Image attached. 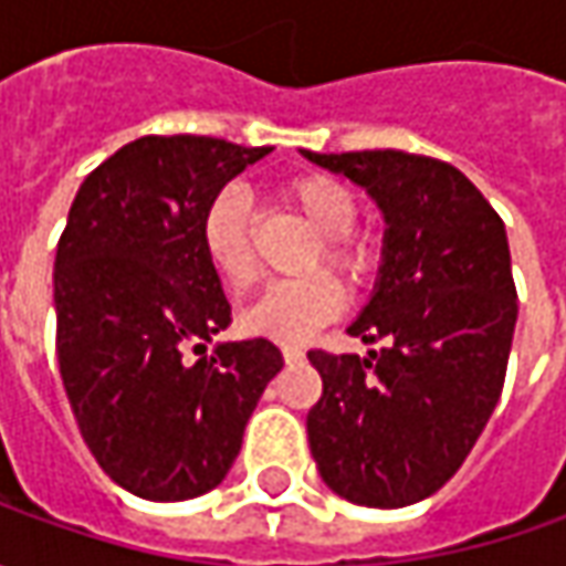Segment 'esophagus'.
<instances>
[{
	"mask_svg": "<svg viewBox=\"0 0 566 566\" xmlns=\"http://www.w3.org/2000/svg\"><path fill=\"white\" fill-rule=\"evenodd\" d=\"M280 353H283V359L290 361V365L305 359V349H302V346H295V343H283V346H280Z\"/></svg>",
	"mask_w": 566,
	"mask_h": 566,
	"instance_id": "34e87169",
	"label": "esophagus"
}]
</instances>
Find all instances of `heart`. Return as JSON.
I'll return each instance as SVG.
<instances>
[{
  "instance_id": "obj_1",
  "label": "heart",
  "mask_w": 566,
  "mask_h": 566,
  "mask_svg": "<svg viewBox=\"0 0 566 566\" xmlns=\"http://www.w3.org/2000/svg\"><path fill=\"white\" fill-rule=\"evenodd\" d=\"M283 198L321 232V249L315 251L312 268L334 271L361 286L378 271L380 254L368 235L359 229V198L356 191L324 172H305L283 186ZM201 249L210 271L223 280L232 293H245L258 280L254 258V217L251 201L242 186H223L201 213ZM343 286L334 273L317 271L298 280L271 283L261 298L245 308L242 327L254 337L276 343H302L343 312Z\"/></svg>"
}]
</instances>
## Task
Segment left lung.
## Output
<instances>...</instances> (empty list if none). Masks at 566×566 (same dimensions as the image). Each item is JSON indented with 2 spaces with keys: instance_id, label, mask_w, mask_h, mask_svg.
<instances>
[{
  "instance_id": "1",
  "label": "left lung",
  "mask_w": 566,
  "mask_h": 566,
  "mask_svg": "<svg viewBox=\"0 0 566 566\" xmlns=\"http://www.w3.org/2000/svg\"><path fill=\"white\" fill-rule=\"evenodd\" d=\"M368 188L387 220L371 302L349 334L380 353L312 349L321 400L308 409L317 472L361 507H406L463 467L501 397L513 327L507 232L457 166L402 154H312Z\"/></svg>"
}]
</instances>
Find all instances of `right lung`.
<instances>
[{
	"label": "right lung",
	"mask_w": 566,
	"mask_h": 566,
	"mask_svg": "<svg viewBox=\"0 0 566 566\" xmlns=\"http://www.w3.org/2000/svg\"><path fill=\"white\" fill-rule=\"evenodd\" d=\"M268 154L207 135H144L84 179L62 229V384L94 460L147 501L217 489L283 368L271 339L220 343L210 356L205 346L232 317L201 249V213Z\"/></svg>",
	"instance_id": "add662e5"
}]
</instances>
